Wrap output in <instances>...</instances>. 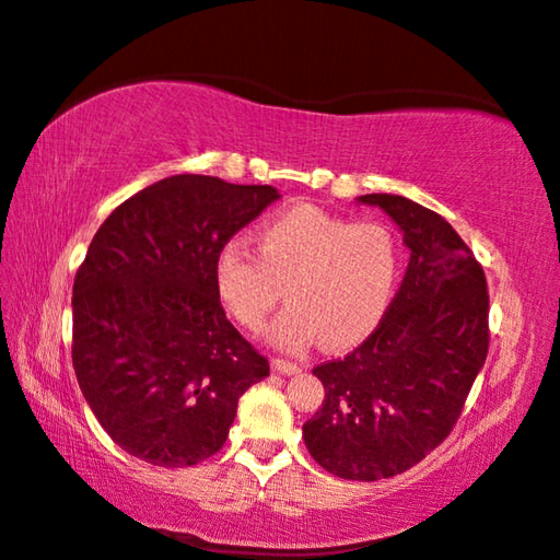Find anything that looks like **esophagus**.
Returning <instances> with one entry per match:
<instances>
[{"label": "esophagus", "mask_w": 560, "mask_h": 560, "mask_svg": "<svg viewBox=\"0 0 560 560\" xmlns=\"http://www.w3.org/2000/svg\"><path fill=\"white\" fill-rule=\"evenodd\" d=\"M271 368L277 373H281V375H295V373H301V365L299 363H291V361H283V359H273L271 361Z\"/></svg>", "instance_id": "34e87169"}]
</instances>
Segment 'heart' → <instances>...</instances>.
Returning <instances> with one entry per match:
<instances>
[{"instance_id":"obj_1","label":"heart","mask_w":560,"mask_h":560,"mask_svg":"<svg viewBox=\"0 0 560 560\" xmlns=\"http://www.w3.org/2000/svg\"><path fill=\"white\" fill-rule=\"evenodd\" d=\"M399 245L380 221H349L311 205L261 225L259 253L245 241L223 243L213 279L223 305L245 329L269 327L273 347L303 351L323 337L327 349L363 341L385 317L397 287Z\"/></svg>"}]
</instances>
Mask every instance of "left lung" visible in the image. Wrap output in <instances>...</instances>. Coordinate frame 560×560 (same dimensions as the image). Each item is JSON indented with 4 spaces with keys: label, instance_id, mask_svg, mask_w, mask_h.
I'll return each instance as SVG.
<instances>
[{
    "label": "left lung",
    "instance_id": "left-lung-1",
    "mask_svg": "<svg viewBox=\"0 0 560 560\" xmlns=\"http://www.w3.org/2000/svg\"><path fill=\"white\" fill-rule=\"evenodd\" d=\"M359 201L389 213L411 259L361 347L313 368L325 401L303 423V440L325 471L377 481L411 469L455 428L489 353V289L440 213L399 195Z\"/></svg>",
    "mask_w": 560,
    "mask_h": 560
}]
</instances>
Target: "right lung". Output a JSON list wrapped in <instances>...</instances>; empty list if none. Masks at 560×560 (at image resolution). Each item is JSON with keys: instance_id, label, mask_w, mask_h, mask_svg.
I'll return each instance as SVG.
<instances>
[{"instance_id": "obj_1", "label": "right lung", "mask_w": 560, "mask_h": 560, "mask_svg": "<svg viewBox=\"0 0 560 560\" xmlns=\"http://www.w3.org/2000/svg\"><path fill=\"white\" fill-rule=\"evenodd\" d=\"M279 192L173 175L122 201L93 235L71 295V363L113 443L156 467L223 447L269 361L219 299L213 261Z\"/></svg>"}]
</instances>
